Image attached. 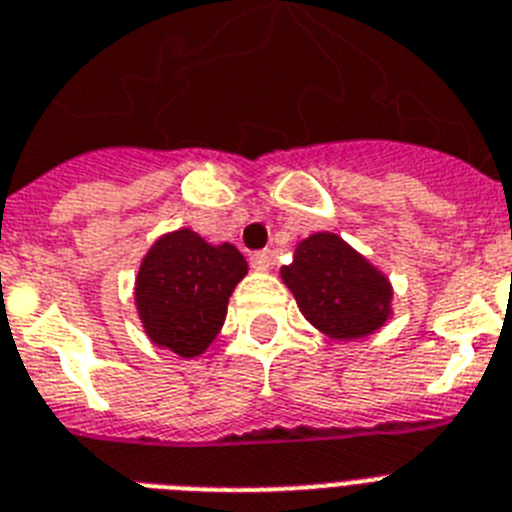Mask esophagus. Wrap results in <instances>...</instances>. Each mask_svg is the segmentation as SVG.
<instances>
[{"mask_svg": "<svg viewBox=\"0 0 512 512\" xmlns=\"http://www.w3.org/2000/svg\"><path fill=\"white\" fill-rule=\"evenodd\" d=\"M274 264V253L272 251H256L251 256V266L256 272H269Z\"/></svg>", "mask_w": 512, "mask_h": 512, "instance_id": "obj_1", "label": "esophagus"}]
</instances>
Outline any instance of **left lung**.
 <instances>
[{"label":"left lung","mask_w":512,"mask_h":512,"mask_svg":"<svg viewBox=\"0 0 512 512\" xmlns=\"http://www.w3.org/2000/svg\"><path fill=\"white\" fill-rule=\"evenodd\" d=\"M301 314L332 340L377 332L392 314V285L335 232H314L280 269Z\"/></svg>","instance_id":"1"}]
</instances>
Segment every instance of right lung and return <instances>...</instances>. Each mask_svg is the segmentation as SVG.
<instances>
[{
	"label": "right lung",
	"instance_id": "right-lung-1",
	"mask_svg": "<svg viewBox=\"0 0 512 512\" xmlns=\"http://www.w3.org/2000/svg\"><path fill=\"white\" fill-rule=\"evenodd\" d=\"M246 274L243 253L230 243L211 246L188 227L162 235L135 277V306L146 335L177 356H201L219 335L227 301Z\"/></svg>",
	"mask_w": 512,
	"mask_h": 512
}]
</instances>
